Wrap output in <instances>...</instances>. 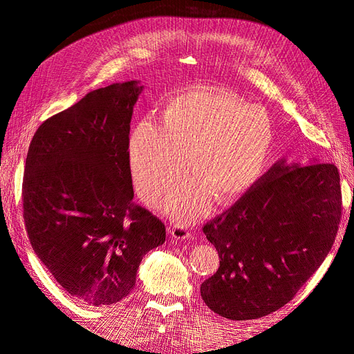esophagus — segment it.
Listing matches in <instances>:
<instances>
[{
	"label": "esophagus",
	"mask_w": 354,
	"mask_h": 354,
	"mask_svg": "<svg viewBox=\"0 0 354 354\" xmlns=\"http://www.w3.org/2000/svg\"><path fill=\"white\" fill-rule=\"evenodd\" d=\"M169 234L174 239H178V241L194 238V234H192L189 232V229L186 226H183V224H173V226H169Z\"/></svg>",
	"instance_id": "esophagus-1"
}]
</instances>
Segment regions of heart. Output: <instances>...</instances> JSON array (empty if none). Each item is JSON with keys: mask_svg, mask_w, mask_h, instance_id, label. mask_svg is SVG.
Returning a JSON list of instances; mask_svg holds the SVG:
<instances>
[{"mask_svg": "<svg viewBox=\"0 0 354 354\" xmlns=\"http://www.w3.org/2000/svg\"><path fill=\"white\" fill-rule=\"evenodd\" d=\"M274 127L263 109L229 90H192L171 97L162 121L149 115L130 137L134 185L146 201L168 195L190 164L196 174L167 202L177 220L208 211L248 192L269 164Z\"/></svg>", "mask_w": 354, "mask_h": 354, "instance_id": "b5f03b06", "label": "heart"}]
</instances>
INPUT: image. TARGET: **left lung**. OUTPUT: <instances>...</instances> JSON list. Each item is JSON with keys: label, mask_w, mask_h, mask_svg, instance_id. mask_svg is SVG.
Wrapping results in <instances>:
<instances>
[{"label": "left lung", "mask_w": 354, "mask_h": 354, "mask_svg": "<svg viewBox=\"0 0 354 354\" xmlns=\"http://www.w3.org/2000/svg\"><path fill=\"white\" fill-rule=\"evenodd\" d=\"M342 212L334 164H274L226 212L203 226L220 267L201 285L205 304L250 320L291 301L334 245Z\"/></svg>", "instance_id": "obj_1"}]
</instances>
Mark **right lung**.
Listing matches in <instances>:
<instances>
[{
  "mask_svg": "<svg viewBox=\"0 0 354 354\" xmlns=\"http://www.w3.org/2000/svg\"><path fill=\"white\" fill-rule=\"evenodd\" d=\"M136 81L90 91L42 122L22 186L32 248L59 285L94 307L136 286L143 255L165 242V224L133 201L130 122Z\"/></svg>",
  "mask_w": 354,
  "mask_h": 354,
  "instance_id": "add662e5",
  "label": "right lung"
}]
</instances>
